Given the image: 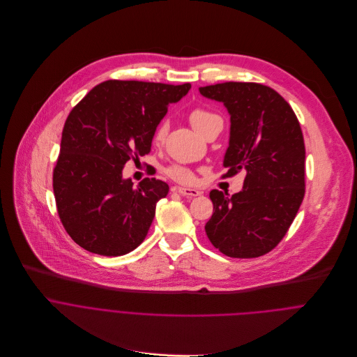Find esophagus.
<instances>
[{
    "instance_id": "1",
    "label": "esophagus",
    "mask_w": 357,
    "mask_h": 357,
    "mask_svg": "<svg viewBox=\"0 0 357 357\" xmlns=\"http://www.w3.org/2000/svg\"><path fill=\"white\" fill-rule=\"evenodd\" d=\"M178 194H181L183 197H187V198H192V197H197L201 194V191L195 190V188H184V187H176L174 188Z\"/></svg>"
}]
</instances>
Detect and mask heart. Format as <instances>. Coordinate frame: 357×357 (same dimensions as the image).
I'll use <instances>...</instances> for the list:
<instances>
[{
    "label": "heart",
    "mask_w": 357,
    "mask_h": 357,
    "mask_svg": "<svg viewBox=\"0 0 357 357\" xmlns=\"http://www.w3.org/2000/svg\"><path fill=\"white\" fill-rule=\"evenodd\" d=\"M188 121H190L191 126H192L198 133H201L202 136H204L208 130H211L212 128H215V126H218V125L222 126V118H221L217 112H213V111L206 109V108H201V107L194 108V109L190 112ZM167 132H169L167 119L159 121V123L156 125V128H155V130H153V142H155V144H158V145L163 144L165 139H166ZM165 173H166L170 178H173V180H176V181H178V183H185V184H188V183H192V181H194V174H192V172H191L188 167L181 166V165H176V163H174V165H170V166L165 170Z\"/></svg>",
    "instance_id": "obj_1"
}]
</instances>
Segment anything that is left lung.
I'll list each match as a JSON object with an SVG mask.
<instances>
[{"mask_svg": "<svg viewBox=\"0 0 357 357\" xmlns=\"http://www.w3.org/2000/svg\"><path fill=\"white\" fill-rule=\"evenodd\" d=\"M231 115L229 148L222 176L245 172L243 190H212L213 213L205 225L211 243L229 257L252 259L286 236L305 194L304 136L290 104L259 83L228 82L201 87Z\"/></svg>", "mask_w": 357, "mask_h": 357, "instance_id": "1", "label": "left lung"}]
</instances>
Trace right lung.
<instances>
[{
    "mask_svg": "<svg viewBox=\"0 0 357 357\" xmlns=\"http://www.w3.org/2000/svg\"><path fill=\"white\" fill-rule=\"evenodd\" d=\"M190 89V83L108 80L70 111L53 169V192L59 218L79 246L122 256L145 241L169 185L146 177L133 187L130 178H122V169L151 152L153 130L169 104Z\"/></svg>",
    "mask_w": 357,
    "mask_h": 357,
    "instance_id": "1",
    "label": "right lung"
}]
</instances>
